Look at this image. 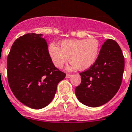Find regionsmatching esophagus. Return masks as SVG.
<instances>
[{
    "label": "esophagus",
    "mask_w": 132,
    "mask_h": 132,
    "mask_svg": "<svg viewBox=\"0 0 132 132\" xmlns=\"http://www.w3.org/2000/svg\"><path fill=\"white\" fill-rule=\"evenodd\" d=\"M71 77V75H70V74H67L66 76V78H70Z\"/></svg>",
    "instance_id": "obj_1"
}]
</instances>
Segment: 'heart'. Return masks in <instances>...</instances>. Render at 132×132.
<instances>
[{
    "label": "heart",
    "mask_w": 132,
    "mask_h": 132,
    "mask_svg": "<svg viewBox=\"0 0 132 132\" xmlns=\"http://www.w3.org/2000/svg\"><path fill=\"white\" fill-rule=\"evenodd\" d=\"M48 51L52 62L57 68H62L70 57L71 62L67 68L68 71L86 70L95 63L100 52V44L95 39H68L60 43V48L51 43Z\"/></svg>",
    "instance_id": "b5f03b06"
}]
</instances>
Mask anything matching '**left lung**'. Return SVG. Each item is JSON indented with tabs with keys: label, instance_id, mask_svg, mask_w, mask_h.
Returning <instances> with one entry per match:
<instances>
[{
	"label": "left lung",
	"instance_id": "left-lung-1",
	"mask_svg": "<svg viewBox=\"0 0 132 132\" xmlns=\"http://www.w3.org/2000/svg\"><path fill=\"white\" fill-rule=\"evenodd\" d=\"M124 69L125 58L121 48L114 40L108 39L95 63L80 73L81 83L75 89L78 100L93 108L108 103L121 86Z\"/></svg>",
	"mask_w": 132,
	"mask_h": 132
}]
</instances>
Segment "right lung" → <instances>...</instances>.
Returning a JSON list of instances; mask_svg holds the SVG:
<instances>
[{"label":"right lung","instance_id":"obj_1","mask_svg":"<svg viewBox=\"0 0 132 132\" xmlns=\"http://www.w3.org/2000/svg\"><path fill=\"white\" fill-rule=\"evenodd\" d=\"M43 34L20 37L7 59L8 82L18 100L33 109H41L53 99L59 82L66 74L52 62Z\"/></svg>","mask_w":132,"mask_h":132}]
</instances>
